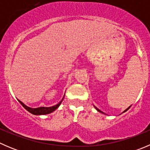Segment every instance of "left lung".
I'll return each mask as SVG.
<instances>
[{
  "label": "left lung",
  "mask_w": 150,
  "mask_h": 150,
  "mask_svg": "<svg viewBox=\"0 0 150 150\" xmlns=\"http://www.w3.org/2000/svg\"><path fill=\"white\" fill-rule=\"evenodd\" d=\"M95 108H96V110H97V111H99V112H101V113H104V112H102V111H101V110H99V109H98V108H96V107H95ZM129 108H130V107H128V109H126V110H125V111H124V112H125V111H127V110H128V109H129Z\"/></svg>",
  "instance_id": "8db88e82"
}]
</instances>
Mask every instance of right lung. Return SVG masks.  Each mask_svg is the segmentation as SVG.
Instances as JSON below:
<instances>
[{"label":"right lung","mask_w":150,"mask_h":150,"mask_svg":"<svg viewBox=\"0 0 150 150\" xmlns=\"http://www.w3.org/2000/svg\"><path fill=\"white\" fill-rule=\"evenodd\" d=\"M63 99H64V97L62 98V99L61 102H59V103L57 104H56V105L52 106V107H38V108H31V107H28V106L25 105L24 103H22L21 101H19V100H18V101L19 102V103L23 106L24 108H25V110H28V112H30V113H32V114H33V115H40L49 114V113L52 112H54V110H57V109L59 107L60 104H61Z\"/></svg>","instance_id":"add662e5"}]
</instances>
